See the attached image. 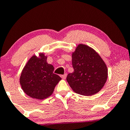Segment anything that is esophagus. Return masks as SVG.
<instances>
[{
    "label": "esophagus",
    "instance_id": "esophagus-1",
    "mask_svg": "<svg viewBox=\"0 0 130 130\" xmlns=\"http://www.w3.org/2000/svg\"><path fill=\"white\" fill-rule=\"evenodd\" d=\"M60 77H61V78H63V79H65L67 77V74H63V75H60Z\"/></svg>",
    "mask_w": 130,
    "mask_h": 130
}]
</instances>
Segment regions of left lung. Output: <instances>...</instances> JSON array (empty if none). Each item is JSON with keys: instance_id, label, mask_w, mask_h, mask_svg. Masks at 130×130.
<instances>
[{"instance_id": "1", "label": "left lung", "mask_w": 130, "mask_h": 130, "mask_svg": "<svg viewBox=\"0 0 130 130\" xmlns=\"http://www.w3.org/2000/svg\"><path fill=\"white\" fill-rule=\"evenodd\" d=\"M74 72L67 80L75 92L82 95H93L104 86L107 78L106 65L93 49L80 44L72 55Z\"/></svg>"}]
</instances>
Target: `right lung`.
<instances>
[{
	"label": "right lung",
	"instance_id": "1",
	"mask_svg": "<svg viewBox=\"0 0 130 130\" xmlns=\"http://www.w3.org/2000/svg\"><path fill=\"white\" fill-rule=\"evenodd\" d=\"M53 71V66L47 63V57L43 53L39 55V57L33 56L23 70L20 78L23 91L30 97L37 99L48 97L61 80Z\"/></svg>",
	"mask_w": 130,
	"mask_h": 130
}]
</instances>
